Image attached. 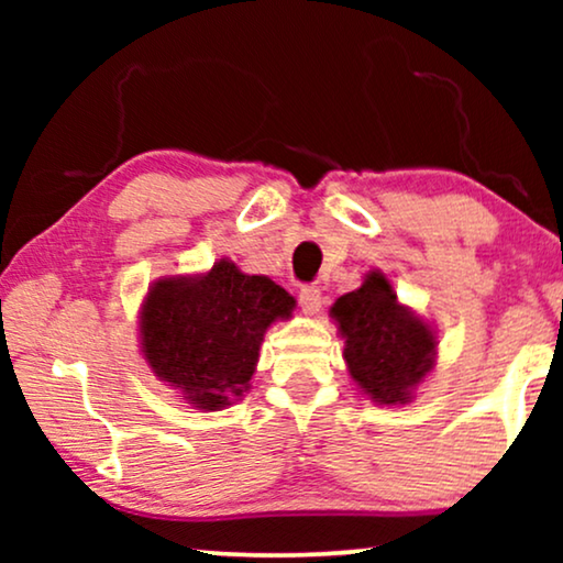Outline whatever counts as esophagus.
<instances>
[{
    "instance_id": "obj_1",
    "label": "esophagus",
    "mask_w": 563,
    "mask_h": 563,
    "mask_svg": "<svg viewBox=\"0 0 563 563\" xmlns=\"http://www.w3.org/2000/svg\"><path fill=\"white\" fill-rule=\"evenodd\" d=\"M299 305H302L305 312H318L322 305V291L314 284H305V287H299Z\"/></svg>"
}]
</instances>
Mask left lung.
Returning <instances> with one entry per match:
<instances>
[{"label": "left lung", "mask_w": 563, "mask_h": 563, "mask_svg": "<svg viewBox=\"0 0 563 563\" xmlns=\"http://www.w3.org/2000/svg\"><path fill=\"white\" fill-rule=\"evenodd\" d=\"M353 382L379 405H405L435 361L426 322L397 302L387 276L372 272L356 291L333 305Z\"/></svg>", "instance_id": "left-lung-1"}]
</instances>
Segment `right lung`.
<instances>
[{
	"label": "right lung",
	"instance_id": "1",
	"mask_svg": "<svg viewBox=\"0 0 563 563\" xmlns=\"http://www.w3.org/2000/svg\"><path fill=\"white\" fill-rule=\"evenodd\" d=\"M291 307L279 284L222 258L205 276L153 284L141 314L143 353L191 405L220 410L249 389L264 330Z\"/></svg>",
	"mask_w": 563,
	"mask_h": 563
}]
</instances>
